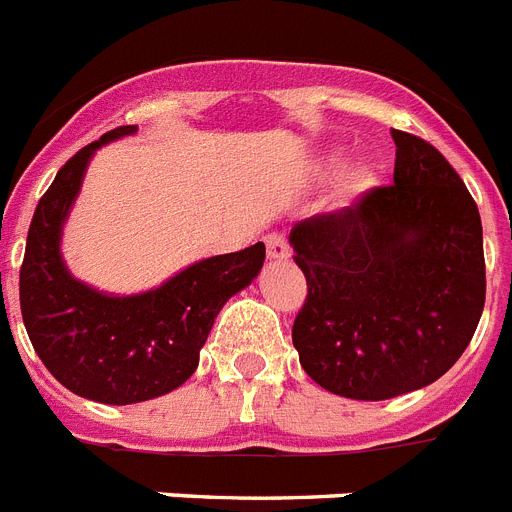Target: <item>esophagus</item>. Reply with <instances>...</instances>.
Wrapping results in <instances>:
<instances>
[{
  "mask_svg": "<svg viewBox=\"0 0 512 512\" xmlns=\"http://www.w3.org/2000/svg\"><path fill=\"white\" fill-rule=\"evenodd\" d=\"M266 259L269 261H287L290 259V246L282 235H266Z\"/></svg>",
  "mask_w": 512,
  "mask_h": 512,
  "instance_id": "esophagus-1",
  "label": "esophagus"
}]
</instances>
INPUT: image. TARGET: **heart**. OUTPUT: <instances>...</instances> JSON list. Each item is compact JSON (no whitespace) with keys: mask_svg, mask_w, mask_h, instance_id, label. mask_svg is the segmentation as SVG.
<instances>
[{"mask_svg":"<svg viewBox=\"0 0 512 512\" xmlns=\"http://www.w3.org/2000/svg\"><path fill=\"white\" fill-rule=\"evenodd\" d=\"M329 160L331 163H336L339 155H331ZM381 181H383L381 170L375 168V165L370 163L352 165V168L344 170L342 176H339V181H336L334 207L336 209L357 207V204L365 202V199H368V196L381 186Z\"/></svg>","mask_w":512,"mask_h":512,"instance_id":"heart-1","label":"heart"}]
</instances>
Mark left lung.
<instances>
[{
  "label": "left lung",
  "mask_w": 512,
  "mask_h": 512,
  "mask_svg": "<svg viewBox=\"0 0 512 512\" xmlns=\"http://www.w3.org/2000/svg\"><path fill=\"white\" fill-rule=\"evenodd\" d=\"M393 186L290 230L308 298L292 326L321 388L383 401L435 383L484 310L482 220L451 163L393 129Z\"/></svg>",
  "instance_id": "obj_1"
}]
</instances>
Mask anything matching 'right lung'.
I'll return each mask as SVG.
<instances>
[{
	"label": "right lung",
	"mask_w": 512,
	"mask_h": 512,
	"mask_svg": "<svg viewBox=\"0 0 512 512\" xmlns=\"http://www.w3.org/2000/svg\"><path fill=\"white\" fill-rule=\"evenodd\" d=\"M134 131H108L56 173L30 222L20 269L25 331L48 373L82 399L113 406L157 399L189 381L217 313L259 277L266 256L256 243L202 259L137 295H113L74 277L61 235L87 165L103 144Z\"/></svg>",
	"instance_id": "right-lung-1"
}]
</instances>
